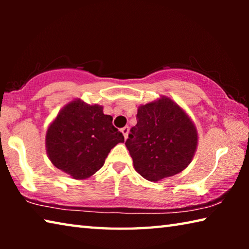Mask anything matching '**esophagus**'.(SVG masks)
I'll list each match as a JSON object with an SVG mask.
<instances>
[{"label":"esophagus","instance_id":"1","mask_svg":"<svg viewBox=\"0 0 249 249\" xmlns=\"http://www.w3.org/2000/svg\"><path fill=\"white\" fill-rule=\"evenodd\" d=\"M121 132L123 133L125 140H126V138H127V136H128V133H129V127H128V126H125V127L121 129Z\"/></svg>","mask_w":249,"mask_h":249}]
</instances>
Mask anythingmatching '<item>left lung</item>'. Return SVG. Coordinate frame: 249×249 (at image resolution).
Instances as JSON below:
<instances>
[{
  "mask_svg": "<svg viewBox=\"0 0 249 249\" xmlns=\"http://www.w3.org/2000/svg\"><path fill=\"white\" fill-rule=\"evenodd\" d=\"M137 124L125 145L134 168L148 181H160L184 170L197 147V130L189 115L167 96L137 108Z\"/></svg>",
  "mask_w": 249,
  "mask_h": 249,
  "instance_id": "obj_1",
  "label": "left lung"
}]
</instances>
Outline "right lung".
<instances>
[{"label": "right lung", "instance_id": "obj_1", "mask_svg": "<svg viewBox=\"0 0 249 249\" xmlns=\"http://www.w3.org/2000/svg\"><path fill=\"white\" fill-rule=\"evenodd\" d=\"M103 107L75 99L66 104L47 128L46 150L53 165L75 180L94 175L123 134Z\"/></svg>", "mask_w": 249, "mask_h": 249}]
</instances>
